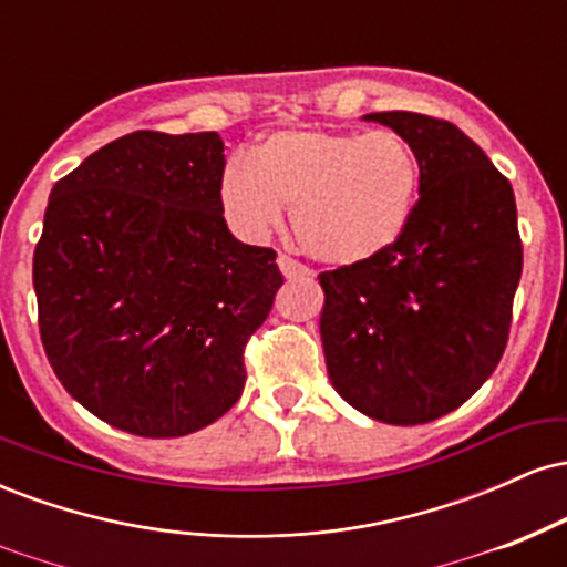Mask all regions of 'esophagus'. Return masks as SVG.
Returning a JSON list of instances; mask_svg holds the SVG:
<instances>
[{
  "label": "esophagus",
  "instance_id": "esophagus-1",
  "mask_svg": "<svg viewBox=\"0 0 567 567\" xmlns=\"http://www.w3.org/2000/svg\"><path fill=\"white\" fill-rule=\"evenodd\" d=\"M277 264H279V269H282V275L288 277V279H296V277H306V275H309V269H306L303 264H298L296 258H290V256H279Z\"/></svg>",
  "mask_w": 567,
  "mask_h": 567
}]
</instances>
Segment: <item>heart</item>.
<instances>
[{"label": "heart", "mask_w": 567, "mask_h": 567, "mask_svg": "<svg viewBox=\"0 0 567 567\" xmlns=\"http://www.w3.org/2000/svg\"><path fill=\"white\" fill-rule=\"evenodd\" d=\"M421 165L394 130H279L234 157L218 199L237 237L258 243L292 205V231L309 256L360 266L392 250L413 218Z\"/></svg>", "instance_id": "b5f03b06"}]
</instances>
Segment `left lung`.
Returning <instances> with one entry per match:
<instances>
[{"instance_id": "left-lung-1", "label": "left lung", "mask_w": 567, "mask_h": 567, "mask_svg": "<svg viewBox=\"0 0 567 567\" xmlns=\"http://www.w3.org/2000/svg\"><path fill=\"white\" fill-rule=\"evenodd\" d=\"M365 120L413 146L419 202L392 250L320 275L324 362L360 413L429 424L491 379L509 341L523 275L517 205L509 181L451 122L415 112Z\"/></svg>"}]
</instances>
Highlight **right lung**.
<instances>
[{
  "mask_svg": "<svg viewBox=\"0 0 567 567\" xmlns=\"http://www.w3.org/2000/svg\"><path fill=\"white\" fill-rule=\"evenodd\" d=\"M218 133L122 135L50 192L34 250L39 333L101 421L184 437L245 389L247 338L282 288L271 247L226 226Z\"/></svg>",
  "mask_w": 567,
  "mask_h": 567,
  "instance_id": "right-lung-1",
  "label": "right lung"
}]
</instances>
